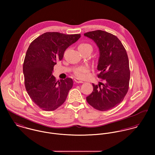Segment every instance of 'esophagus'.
Masks as SVG:
<instances>
[{
    "label": "esophagus",
    "mask_w": 155,
    "mask_h": 155,
    "mask_svg": "<svg viewBox=\"0 0 155 155\" xmlns=\"http://www.w3.org/2000/svg\"><path fill=\"white\" fill-rule=\"evenodd\" d=\"M74 82H75L76 83H77V84H82V83H84L83 81H80V80H79V79H74Z\"/></svg>",
    "instance_id": "esophagus-1"
}]
</instances>
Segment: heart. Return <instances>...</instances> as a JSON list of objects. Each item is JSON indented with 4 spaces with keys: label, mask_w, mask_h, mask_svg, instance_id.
<instances>
[{
    "label": "heart",
    "mask_w": 155,
    "mask_h": 155,
    "mask_svg": "<svg viewBox=\"0 0 155 155\" xmlns=\"http://www.w3.org/2000/svg\"><path fill=\"white\" fill-rule=\"evenodd\" d=\"M78 49L81 51L90 49L92 51V47L91 45L87 43H82L78 46ZM90 70H91V68L88 66L79 67L74 70L73 73L76 78L83 79H85L88 76V74L90 71Z\"/></svg>",
    "instance_id": "1"
}]
</instances>
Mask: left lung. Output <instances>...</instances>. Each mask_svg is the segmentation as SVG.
<instances>
[{
	"instance_id": "1",
	"label": "left lung",
	"mask_w": 155,
	"mask_h": 155,
	"mask_svg": "<svg viewBox=\"0 0 155 155\" xmlns=\"http://www.w3.org/2000/svg\"><path fill=\"white\" fill-rule=\"evenodd\" d=\"M84 35L99 48L97 69L100 73L97 76L104 81L98 85L92 84L93 91L87 101L98 110H109L120 103L128 92L130 79L128 55L120 41L113 34L98 30Z\"/></svg>"
}]
</instances>
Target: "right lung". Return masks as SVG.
Instances as JSON below:
<instances>
[{
  "label": "right lung",
  "instance_id": "add662e5",
  "mask_svg": "<svg viewBox=\"0 0 155 155\" xmlns=\"http://www.w3.org/2000/svg\"><path fill=\"white\" fill-rule=\"evenodd\" d=\"M80 38L81 34L46 32L28 46L23 63L24 84L30 98L41 109L55 110L66 101L72 79L57 82L52 71L67 48Z\"/></svg>",
  "mask_w": 155,
  "mask_h": 155
}]
</instances>
